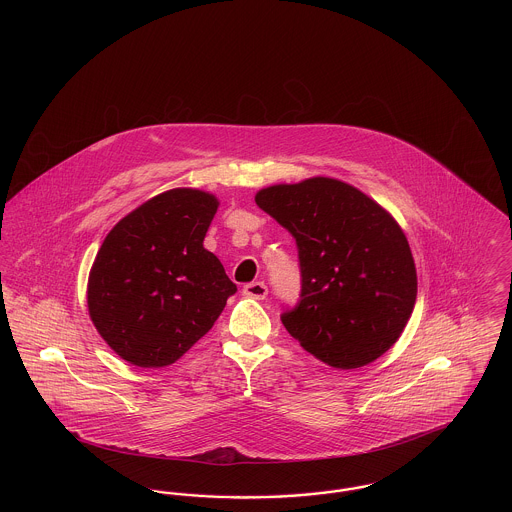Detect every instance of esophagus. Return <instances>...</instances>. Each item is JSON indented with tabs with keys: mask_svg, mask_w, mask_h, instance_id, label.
Segmentation results:
<instances>
[{
	"mask_svg": "<svg viewBox=\"0 0 512 512\" xmlns=\"http://www.w3.org/2000/svg\"><path fill=\"white\" fill-rule=\"evenodd\" d=\"M268 288L265 286V282H251V284H245L244 295L251 297V299H265L267 297Z\"/></svg>",
	"mask_w": 512,
	"mask_h": 512,
	"instance_id": "obj_1",
	"label": "esophagus"
}]
</instances>
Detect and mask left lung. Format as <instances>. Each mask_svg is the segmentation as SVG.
<instances>
[{"label":"left lung","instance_id":"left-lung-1","mask_svg":"<svg viewBox=\"0 0 512 512\" xmlns=\"http://www.w3.org/2000/svg\"><path fill=\"white\" fill-rule=\"evenodd\" d=\"M255 203L297 244L301 295L282 324L318 361L368 365L399 340L416 301L409 242L361 190L315 176L259 190Z\"/></svg>","mask_w":512,"mask_h":512}]
</instances>
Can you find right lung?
<instances>
[{"label":"right lung","mask_w":512,"mask_h":512,"mask_svg":"<svg viewBox=\"0 0 512 512\" xmlns=\"http://www.w3.org/2000/svg\"><path fill=\"white\" fill-rule=\"evenodd\" d=\"M217 209L213 194L174 188L105 236L88 278V311L99 336L130 365L178 361L238 290L203 247Z\"/></svg>","instance_id":"add662e5"}]
</instances>
